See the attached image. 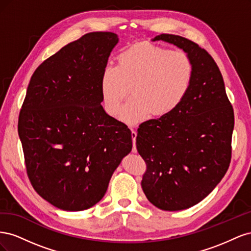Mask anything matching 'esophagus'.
<instances>
[{"label": "esophagus", "mask_w": 251, "mask_h": 251, "mask_svg": "<svg viewBox=\"0 0 251 251\" xmlns=\"http://www.w3.org/2000/svg\"><path fill=\"white\" fill-rule=\"evenodd\" d=\"M136 137H137V132L132 130V138H133V153H137V148H136Z\"/></svg>", "instance_id": "34e87169"}]
</instances>
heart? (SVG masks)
<instances>
[{
  "mask_svg": "<svg viewBox=\"0 0 251 251\" xmlns=\"http://www.w3.org/2000/svg\"><path fill=\"white\" fill-rule=\"evenodd\" d=\"M194 65L185 52L151 44H139L118 55V66L102 69L100 91L103 107L116 116L131 88L134 95L120 114L127 125H137L150 115L163 116L183 101L192 87Z\"/></svg>",
  "mask_w": 251,
  "mask_h": 251,
  "instance_id": "b5f03b06",
  "label": "heart"
}]
</instances>
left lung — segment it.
Segmentation results:
<instances>
[{"label":"left lung","mask_w":251,"mask_h":251,"mask_svg":"<svg viewBox=\"0 0 251 251\" xmlns=\"http://www.w3.org/2000/svg\"><path fill=\"white\" fill-rule=\"evenodd\" d=\"M183 50L194 65V78L178 107L137 130L136 146L147 163L141 186L162 210L186 209L201 202L222 180L230 163L234 116L224 80L206 50L185 37L160 34Z\"/></svg>","instance_id":"8db88e82"}]
</instances>
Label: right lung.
<instances>
[{
	"instance_id": "add662e5",
	"label": "right lung",
	"mask_w": 251,
	"mask_h": 251,
	"mask_svg": "<svg viewBox=\"0 0 251 251\" xmlns=\"http://www.w3.org/2000/svg\"><path fill=\"white\" fill-rule=\"evenodd\" d=\"M119 39L91 32L37 67L19 117L28 177L43 199L67 211L100 202L132 151V133L108 115L100 78Z\"/></svg>"
}]
</instances>
